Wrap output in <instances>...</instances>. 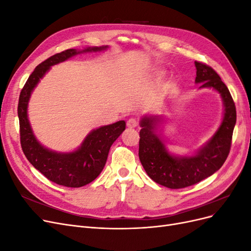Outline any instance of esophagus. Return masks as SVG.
Masks as SVG:
<instances>
[{
  "label": "esophagus",
  "mask_w": 251,
  "mask_h": 251,
  "mask_svg": "<svg viewBox=\"0 0 251 251\" xmlns=\"http://www.w3.org/2000/svg\"><path fill=\"white\" fill-rule=\"evenodd\" d=\"M126 126L128 128H135L138 126V121L136 120L135 118H130L127 121H126Z\"/></svg>",
  "instance_id": "1"
}]
</instances>
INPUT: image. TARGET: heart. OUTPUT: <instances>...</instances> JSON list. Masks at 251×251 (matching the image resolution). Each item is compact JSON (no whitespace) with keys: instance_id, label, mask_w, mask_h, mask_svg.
I'll return each instance as SVG.
<instances>
[{"instance_id":"1","label":"heart","mask_w":251,"mask_h":251,"mask_svg":"<svg viewBox=\"0 0 251 251\" xmlns=\"http://www.w3.org/2000/svg\"><path fill=\"white\" fill-rule=\"evenodd\" d=\"M163 77V72L162 71H159V72H157V74H156V78L157 79H161Z\"/></svg>"}]
</instances>
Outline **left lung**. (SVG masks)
<instances>
[{
    "instance_id": "obj_1",
    "label": "left lung",
    "mask_w": 251,
    "mask_h": 251,
    "mask_svg": "<svg viewBox=\"0 0 251 251\" xmlns=\"http://www.w3.org/2000/svg\"><path fill=\"white\" fill-rule=\"evenodd\" d=\"M196 83L200 88L218 91L224 104L222 123L215 135L193 156H175L166 150L158 127L162 117L143 116L140 120L139 159L149 177L156 183L178 189L194 185L215 174L225 162L231 147L232 133L237 121V111L228 88L211 67L195 62Z\"/></svg>"
}]
</instances>
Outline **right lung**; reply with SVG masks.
Returning a JSON list of instances; mask_svg holds the SVG:
<instances>
[{
	"label": "right lung",
	"instance_id": "1",
	"mask_svg": "<svg viewBox=\"0 0 251 251\" xmlns=\"http://www.w3.org/2000/svg\"><path fill=\"white\" fill-rule=\"evenodd\" d=\"M108 46L89 47L83 50L68 49L52 55L37 66L22 89L18 115L20 120L21 146L28 161L45 177L58 185L80 187L95 180L107 162L110 148L126 130L125 120L103 126L93 130L83 140L81 146L70 153H57L43 147L37 141L28 119V102L32 91L51 66H54L80 53L97 52Z\"/></svg>",
	"mask_w": 251,
	"mask_h": 251
}]
</instances>
